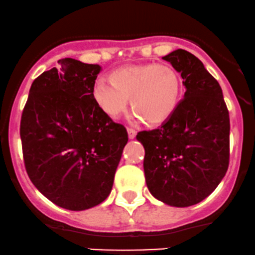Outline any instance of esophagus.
<instances>
[{
    "instance_id": "obj_1",
    "label": "esophagus",
    "mask_w": 255,
    "mask_h": 255,
    "mask_svg": "<svg viewBox=\"0 0 255 255\" xmlns=\"http://www.w3.org/2000/svg\"><path fill=\"white\" fill-rule=\"evenodd\" d=\"M128 138H135V136H136V131L133 130V128H128Z\"/></svg>"
}]
</instances>
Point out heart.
<instances>
[{
  "instance_id": "b5f03b06",
  "label": "heart",
  "mask_w": 255,
  "mask_h": 255,
  "mask_svg": "<svg viewBox=\"0 0 255 255\" xmlns=\"http://www.w3.org/2000/svg\"><path fill=\"white\" fill-rule=\"evenodd\" d=\"M110 80L98 77L92 87L96 104L110 118L124 112L130 97L135 122L162 124L172 117L182 96V77L169 64L128 65L113 71Z\"/></svg>"
}]
</instances>
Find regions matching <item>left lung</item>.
Masks as SVG:
<instances>
[{
	"mask_svg": "<svg viewBox=\"0 0 255 255\" xmlns=\"http://www.w3.org/2000/svg\"><path fill=\"white\" fill-rule=\"evenodd\" d=\"M180 73L184 98L158 128L141 131L149 193L169 206L188 207L207 198L230 161V115L219 82L183 49L163 56Z\"/></svg>",
	"mask_w": 255,
	"mask_h": 255,
	"instance_id": "obj_1",
	"label": "left lung"
}]
</instances>
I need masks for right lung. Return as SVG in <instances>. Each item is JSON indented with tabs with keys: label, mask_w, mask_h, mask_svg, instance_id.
I'll return each mask as SVG.
<instances>
[{
	"label": "right lung",
	"mask_w": 255,
	"mask_h": 255,
	"mask_svg": "<svg viewBox=\"0 0 255 255\" xmlns=\"http://www.w3.org/2000/svg\"><path fill=\"white\" fill-rule=\"evenodd\" d=\"M57 62L31 83L20 120L23 158L45 198L82 211L108 198L128 132L92 97L101 66L70 57Z\"/></svg>",
	"instance_id": "right-lung-1"
}]
</instances>
